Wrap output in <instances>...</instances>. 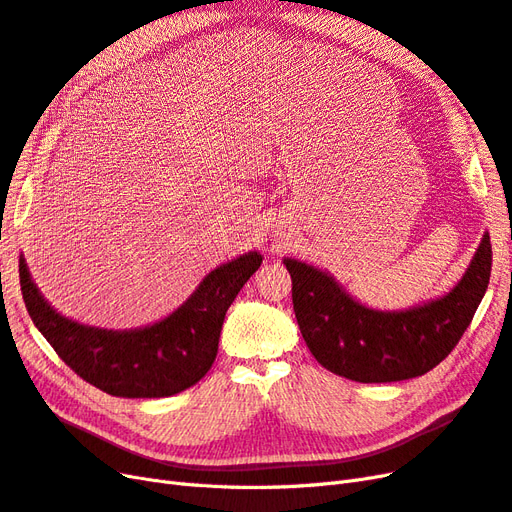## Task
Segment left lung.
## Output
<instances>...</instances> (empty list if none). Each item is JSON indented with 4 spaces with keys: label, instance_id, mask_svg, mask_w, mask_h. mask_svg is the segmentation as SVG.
<instances>
[{
    "label": "left lung",
    "instance_id": "1",
    "mask_svg": "<svg viewBox=\"0 0 512 512\" xmlns=\"http://www.w3.org/2000/svg\"><path fill=\"white\" fill-rule=\"evenodd\" d=\"M491 261L485 233L470 268L448 296L401 313L367 309L332 276L302 261L285 259V266L298 326L315 360L352 382L384 384L425 375L455 349L485 296Z\"/></svg>",
    "mask_w": 512,
    "mask_h": 512
}]
</instances>
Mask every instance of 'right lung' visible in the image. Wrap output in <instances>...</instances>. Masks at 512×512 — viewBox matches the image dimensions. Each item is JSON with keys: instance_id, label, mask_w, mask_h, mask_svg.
Segmentation results:
<instances>
[{"instance_id": "obj_1", "label": "right lung", "mask_w": 512, "mask_h": 512, "mask_svg": "<svg viewBox=\"0 0 512 512\" xmlns=\"http://www.w3.org/2000/svg\"><path fill=\"white\" fill-rule=\"evenodd\" d=\"M261 266L248 253L212 270L178 311L154 326L130 332L87 328L55 313L19 259L27 313L42 337L87 384L113 397L158 399L195 386L218 352L225 313Z\"/></svg>"}]
</instances>
